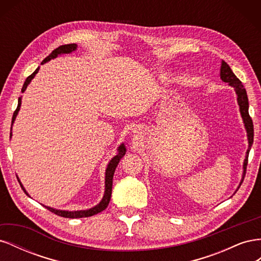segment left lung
<instances>
[{
	"label": "left lung",
	"instance_id": "left-lung-1",
	"mask_svg": "<svg viewBox=\"0 0 261 261\" xmlns=\"http://www.w3.org/2000/svg\"><path fill=\"white\" fill-rule=\"evenodd\" d=\"M220 77L224 83H228V85L232 86L236 94H238V103L240 106V111L241 115L243 117V122L245 124V128H246L247 132V137H248V149L246 152V158L244 160V165H243V178L241 184L243 183V179L245 177V174H246V168H247V163H248V153L249 150L252 146V143H254V125H252V120L249 116L248 113V98H247V93L246 89L244 88V86L242 82L239 80L238 77L235 76V74L232 72L231 67L228 66L224 61H222V64H221V69H220ZM240 184V186H241Z\"/></svg>",
	"mask_w": 261,
	"mask_h": 261
}]
</instances>
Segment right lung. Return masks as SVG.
Instances as JSON below:
<instances>
[{
  "label": "right lung",
  "instance_id": "1",
  "mask_svg": "<svg viewBox=\"0 0 261 261\" xmlns=\"http://www.w3.org/2000/svg\"><path fill=\"white\" fill-rule=\"evenodd\" d=\"M76 49H77V44H75V43L61 45V46H59V48L53 50L52 53L49 55V57H46V58L42 61L41 64H43V63H45V62L50 61L51 59L57 58L58 55H60V54L70 53V52L75 51ZM38 72H39V67L35 70V72H34L33 74H31L30 76L27 77V80H26L25 84H23L22 88H21V92H23V91L26 90L27 86L29 85V83L31 82V80H33V78L36 76V74H37ZM20 105H21V97L18 98V106H17V109L15 110L14 114H13L12 125H13V123H14V121H15V118H16V115L18 114V111H19V109H20ZM11 129H12V128H11ZM11 136H12V133H11ZM117 151H118V153H117V154L113 158V159L109 162V164H108V168H107V170H106V191H105V196H103V198H102V200L97 204L96 207L90 208V209H88V210H80V211H65V210H57V209H53V208H51V207H46V206H44V207H45L46 209H48V210H50L51 212L55 213V215H58V216L63 217V218H69V219L91 217V216L97 215V213H99V212H101V211H103V210L108 207V204H109V202H110V199H111L112 184H113L112 180H113L114 171H115V169H116V167H117L118 162H120V160L122 159L123 155H124L125 152H126V148H125L124 144H122L120 147H118ZM17 179H18V178H17ZM18 181H19V184H20V186H21V188H22V191L26 193V195H28L27 192H26V189L23 188V186L21 185L19 179H18ZM28 196H29V195H28Z\"/></svg>",
  "mask_w": 261,
  "mask_h": 261
}]
</instances>
